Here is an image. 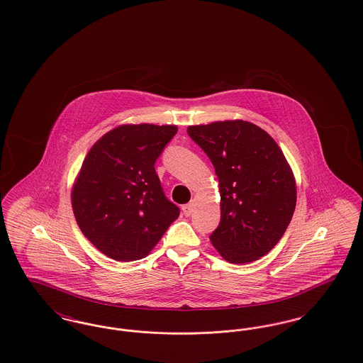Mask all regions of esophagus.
<instances>
[{
    "mask_svg": "<svg viewBox=\"0 0 363 363\" xmlns=\"http://www.w3.org/2000/svg\"><path fill=\"white\" fill-rule=\"evenodd\" d=\"M193 209H194V203L185 204V206L182 207V211H184V215H185V216H190V215L193 213Z\"/></svg>",
    "mask_w": 363,
    "mask_h": 363,
    "instance_id": "obj_1",
    "label": "esophagus"
}]
</instances>
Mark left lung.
<instances>
[{"label": "left lung", "mask_w": 363, "mask_h": 363, "mask_svg": "<svg viewBox=\"0 0 363 363\" xmlns=\"http://www.w3.org/2000/svg\"><path fill=\"white\" fill-rule=\"evenodd\" d=\"M219 178L220 223L209 240L223 259L245 264L265 256L291 222L293 172L277 141L242 120L188 128Z\"/></svg>", "instance_id": "1"}]
</instances>
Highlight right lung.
<instances>
[{"label": "right lung", "instance_id": "right-lung-1", "mask_svg": "<svg viewBox=\"0 0 363 363\" xmlns=\"http://www.w3.org/2000/svg\"><path fill=\"white\" fill-rule=\"evenodd\" d=\"M177 130L174 125H122L86 154L72 208L84 237L107 257L144 259L179 216L155 172Z\"/></svg>", "mask_w": 363, "mask_h": 363}]
</instances>
